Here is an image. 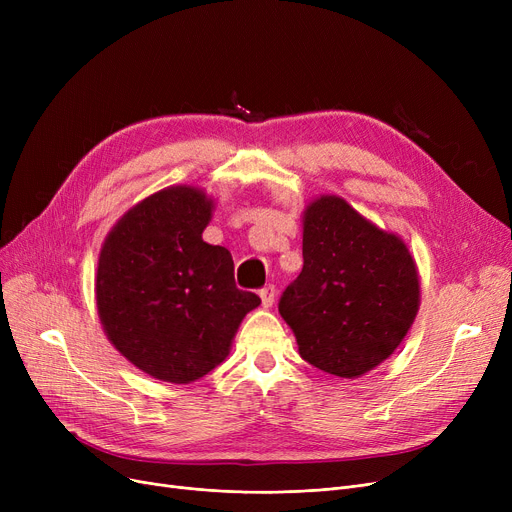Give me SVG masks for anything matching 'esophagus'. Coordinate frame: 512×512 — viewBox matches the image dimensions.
<instances>
[{"mask_svg": "<svg viewBox=\"0 0 512 512\" xmlns=\"http://www.w3.org/2000/svg\"><path fill=\"white\" fill-rule=\"evenodd\" d=\"M259 297H261V305H263L265 309L272 307L274 301H276V286H274V284L263 286V288L259 290Z\"/></svg>", "mask_w": 512, "mask_h": 512, "instance_id": "esophagus-1", "label": "esophagus"}]
</instances>
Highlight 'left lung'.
Masks as SVG:
<instances>
[{"label":"left lung","mask_w":512,"mask_h":512,"mask_svg":"<svg viewBox=\"0 0 512 512\" xmlns=\"http://www.w3.org/2000/svg\"><path fill=\"white\" fill-rule=\"evenodd\" d=\"M280 315L313 367L359 378L388 359L419 309L415 261L398 236L340 197L305 211L303 270L282 292Z\"/></svg>","instance_id":"obj_1"}]
</instances>
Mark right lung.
Instances as JSON below:
<instances>
[{"instance_id": "add662e5", "label": "right lung", "mask_w": 512, "mask_h": 512, "mask_svg": "<svg viewBox=\"0 0 512 512\" xmlns=\"http://www.w3.org/2000/svg\"><path fill=\"white\" fill-rule=\"evenodd\" d=\"M213 203L174 186L132 207L105 238L97 309L107 338L141 371L188 384L220 365L261 299L234 284L228 249L201 238Z\"/></svg>"}]
</instances>
